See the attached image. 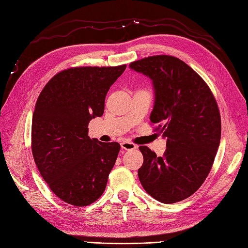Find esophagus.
<instances>
[{"instance_id":"1","label":"esophagus","mask_w":248,"mask_h":248,"mask_svg":"<svg viewBox=\"0 0 248 248\" xmlns=\"http://www.w3.org/2000/svg\"><path fill=\"white\" fill-rule=\"evenodd\" d=\"M121 147H122L125 151H133V150H136L137 146H136V144H134V143H131V142L123 141L122 143H121Z\"/></svg>"}]
</instances>
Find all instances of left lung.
Instances as JSON below:
<instances>
[{
	"instance_id": "8db88e82",
	"label": "left lung",
	"mask_w": 248,
	"mask_h": 248,
	"mask_svg": "<svg viewBox=\"0 0 248 248\" xmlns=\"http://www.w3.org/2000/svg\"><path fill=\"white\" fill-rule=\"evenodd\" d=\"M129 68L152 79L155 102L150 120L167 139L162 157L139 147L144 159L140 183L163 203L184 201L202 185L217 155L221 115L216 98L201 76L176 57L157 55Z\"/></svg>"
}]
</instances>
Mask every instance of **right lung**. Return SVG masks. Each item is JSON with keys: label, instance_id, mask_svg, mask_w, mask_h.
Instances as JSON below:
<instances>
[{"label": "right lung", "instance_id": "obj_1", "mask_svg": "<svg viewBox=\"0 0 248 248\" xmlns=\"http://www.w3.org/2000/svg\"><path fill=\"white\" fill-rule=\"evenodd\" d=\"M125 69L126 64L64 70L38 97L31 121L32 156L49 189L70 205L88 206L105 191L120 144L90 139L88 124L102 117L107 92Z\"/></svg>", "mask_w": 248, "mask_h": 248}]
</instances>
